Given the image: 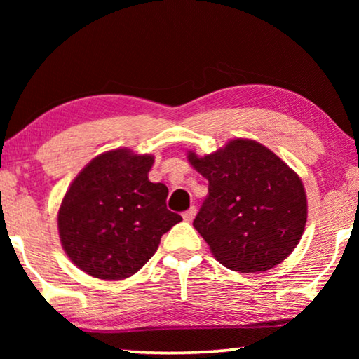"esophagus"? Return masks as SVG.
<instances>
[{
    "label": "esophagus",
    "instance_id": "1",
    "mask_svg": "<svg viewBox=\"0 0 359 359\" xmlns=\"http://www.w3.org/2000/svg\"><path fill=\"white\" fill-rule=\"evenodd\" d=\"M194 215H196V208H194V205H191L190 209L185 210L184 214H182V217H184L185 222H191L193 218H194Z\"/></svg>",
    "mask_w": 359,
    "mask_h": 359
}]
</instances>
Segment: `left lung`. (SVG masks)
Masks as SVG:
<instances>
[{"mask_svg": "<svg viewBox=\"0 0 359 359\" xmlns=\"http://www.w3.org/2000/svg\"><path fill=\"white\" fill-rule=\"evenodd\" d=\"M188 161L209 180V194L193 226L228 269L267 271L299 244L307 222L302 180L274 151L233 139L215 154Z\"/></svg>", "mask_w": 359, "mask_h": 359, "instance_id": "1", "label": "left lung"}]
</instances>
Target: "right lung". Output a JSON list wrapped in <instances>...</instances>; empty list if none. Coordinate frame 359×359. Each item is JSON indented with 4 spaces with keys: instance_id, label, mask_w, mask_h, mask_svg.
<instances>
[{
    "instance_id": "obj_1",
    "label": "right lung",
    "mask_w": 359,
    "mask_h": 359,
    "mask_svg": "<svg viewBox=\"0 0 359 359\" xmlns=\"http://www.w3.org/2000/svg\"><path fill=\"white\" fill-rule=\"evenodd\" d=\"M151 166V155L117 149L93 158L72 180L58 210V233L66 255L88 276H133L182 220L166 208L168 187L149 180Z\"/></svg>"
}]
</instances>
